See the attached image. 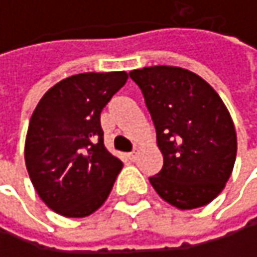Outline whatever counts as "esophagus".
Here are the masks:
<instances>
[{
    "label": "esophagus",
    "instance_id": "esophagus-1",
    "mask_svg": "<svg viewBox=\"0 0 257 257\" xmlns=\"http://www.w3.org/2000/svg\"><path fill=\"white\" fill-rule=\"evenodd\" d=\"M137 158H138V153L137 152H132V153H129L128 155V159L131 162H135L137 161Z\"/></svg>",
    "mask_w": 257,
    "mask_h": 257
}]
</instances>
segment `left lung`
Here are the masks:
<instances>
[{
  "mask_svg": "<svg viewBox=\"0 0 257 257\" xmlns=\"http://www.w3.org/2000/svg\"><path fill=\"white\" fill-rule=\"evenodd\" d=\"M152 114L164 156L150 177L158 195L179 210L210 204L229 180L236 132L219 93L198 74L168 65L129 73Z\"/></svg>",
  "mask_w": 257,
  "mask_h": 257,
  "instance_id": "left-lung-1",
  "label": "left lung"
}]
</instances>
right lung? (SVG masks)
I'll return each instance as SVG.
<instances>
[{
  "instance_id": "1",
  "label": "right lung",
  "mask_w": 257,
  "mask_h": 257,
  "mask_svg": "<svg viewBox=\"0 0 257 257\" xmlns=\"http://www.w3.org/2000/svg\"><path fill=\"white\" fill-rule=\"evenodd\" d=\"M126 80V71L64 78L43 95L31 116L26 170L43 202L64 217L95 213L123 167L104 146L99 116Z\"/></svg>"
}]
</instances>
